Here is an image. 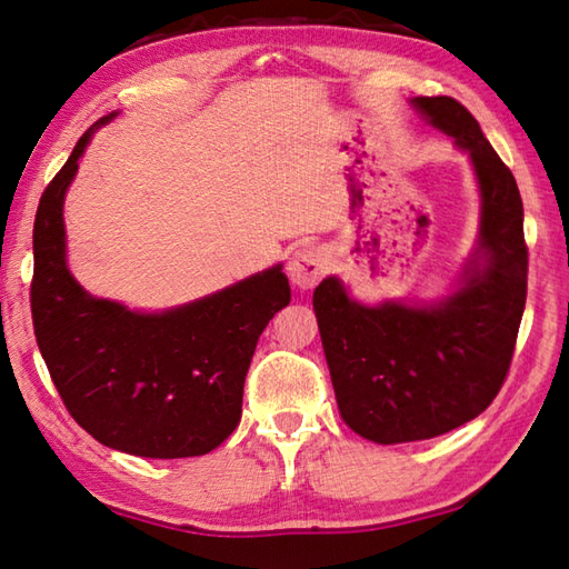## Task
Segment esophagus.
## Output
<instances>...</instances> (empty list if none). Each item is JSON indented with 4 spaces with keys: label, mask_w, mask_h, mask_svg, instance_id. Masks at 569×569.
Here are the masks:
<instances>
[{
    "label": "esophagus",
    "mask_w": 569,
    "mask_h": 569,
    "mask_svg": "<svg viewBox=\"0 0 569 569\" xmlns=\"http://www.w3.org/2000/svg\"><path fill=\"white\" fill-rule=\"evenodd\" d=\"M328 263H330L328 251L322 247H316V244L303 247L293 253L291 261H288V276H291L293 286L308 291V288L318 286L325 271H328Z\"/></svg>",
    "instance_id": "obj_1"
}]
</instances>
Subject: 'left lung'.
<instances>
[{"label":"left lung","mask_w":569,"mask_h":569,"mask_svg":"<svg viewBox=\"0 0 569 569\" xmlns=\"http://www.w3.org/2000/svg\"><path fill=\"white\" fill-rule=\"evenodd\" d=\"M410 104L469 156L481 217L477 247L455 291L440 300L365 306L337 276L316 288L312 308L337 408L349 428L379 445L438 438L489 408L509 373L528 288L513 173L467 107L445 94Z\"/></svg>","instance_id":"8db88e82"}]
</instances>
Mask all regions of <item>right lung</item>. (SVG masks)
Wrapping results in <instances>:
<instances>
[{"label": "right lung", "instance_id": "1", "mask_svg": "<svg viewBox=\"0 0 569 569\" xmlns=\"http://www.w3.org/2000/svg\"><path fill=\"white\" fill-rule=\"evenodd\" d=\"M117 114L84 131L36 210V342L68 413L98 442L153 459L208 455L239 426L253 349L291 286L276 263L161 312L84 291L68 269L63 202L92 134Z\"/></svg>", "mask_w": 569, "mask_h": 569}]
</instances>
